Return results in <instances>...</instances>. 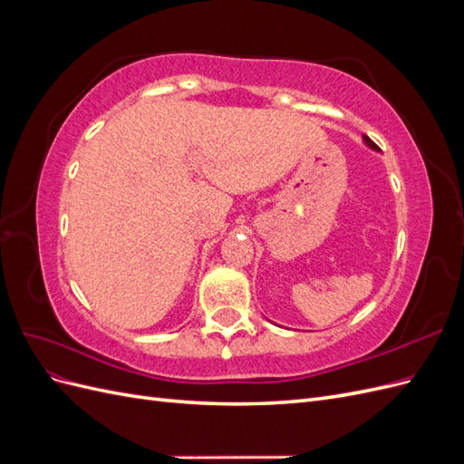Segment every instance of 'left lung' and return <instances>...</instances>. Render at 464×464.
I'll list each match as a JSON object with an SVG mask.
<instances>
[{"mask_svg":"<svg viewBox=\"0 0 464 464\" xmlns=\"http://www.w3.org/2000/svg\"><path fill=\"white\" fill-rule=\"evenodd\" d=\"M363 141H366V145L368 147H372V149H377V145L372 141V139L370 137H366V135H363Z\"/></svg>","mask_w":464,"mask_h":464,"instance_id":"1","label":"left lung"}]
</instances>
